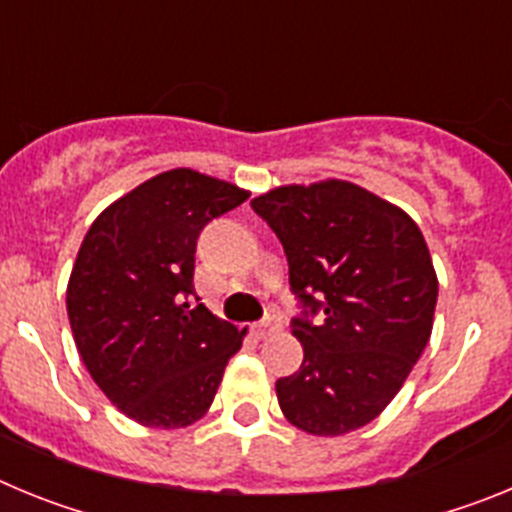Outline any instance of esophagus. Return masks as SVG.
<instances>
[{"label": "esophagus", "mask_w": 512, "mask_h": 512, "mask_svg": "<svg viewBox=\"0 0 512 512\" xmlns=\"http://www.w3.org/2000/svg\"><path fill=\"white\" fill-rule=\"evenodd\" d=\"M279 328H282V320L274 318V315H269V318H264L261 323L253 325V330H256V336H259V338L271 336V333H277Z\"/></svg>", "instance_id": "esophagus-1"}]
</instances>
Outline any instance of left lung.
<instances>
[{
	"mask_svg": "<svg viewBox=\"0 0 512 512\" xmlns=\"http://www.w3.org/2000/svg\"><path fill=\"white\" fill-rule=\"evenodd\" d=\"M251 207L282 241L302 305L292 333L305 359L277 379L284 418L312 436L372 423L431 338L438 279L423 233L408 212L341 179L277 187Z\"/></svg>",
	"mask_w": 512,
	"mask_h": 512,
	"instance_id": "1",
	"label": "left lung"
}]
</instances>
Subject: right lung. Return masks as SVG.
I'll return each instance as SVG.
<instances>
[{
    "mask_svg": "<svg viewBox=\"0 0 512 512\" xmlns=\"http://www.w3.org/2000/svg\"><path fill=\"white\" fill-rule=\"evenodd\" d=\"M246 200L235 184L171 169L112 202L84 235L69 323L87 372L135 423L200 420L241 348L246 330L215 318L192 279L202 228Z\"/></svg>",
    "mask_w": 512,
    "mask_h": 512,
    "instance_id": "obj_1",
    "label": "right lung"
}]
</instances>
